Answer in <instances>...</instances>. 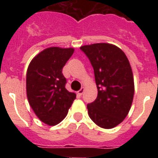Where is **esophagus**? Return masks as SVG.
<instances>
[{
	"label": "esophagus",
	"mask_w": 158,
	"mask_h": 158,
	"mask_svg": "<svg viewBox=\"0 0 158 158\" xmlns=\"http://www.w3.org/2000/svg\"><path fill=\"white\" fill-rule=\"evenodd\" d=\"M84 90H85V89H84V88H82L80 90H79V91L77 92V94H78V95H79V96H81L82 94H84Z\"/></svg>",
	"instance_id": "esophagus-1"
}]
</instances>
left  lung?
<instances>
[{
	"mask_svg": "<svg viewBox=\"0 0 158 158\" xmlns=\"http://www.w3.org/2000/svg\"><path fill=\"white\" fill-rule=\"evenodd\" d=\"M94 67L96 100L87 105L89 117L99 127L112 129L130 111L135 83L130 61L120 48L110 43L80 47Z\"/></svg>",
	"mask_w": 158,
	"mask_h": 158,
	"instance_id": "obj_1",
	"label": "left lung"
}]
</instances>
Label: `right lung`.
<instances>
[{
    "label": "right lung",
    "instance_id": "obj_1",
    "mask_svg": "<svg viewBox=\"0 0 158 158\" xmlns=\"http://www.w3.org/2000/svg\"><path fill=\"white\" fill-rule=\"evenodd\" d=\"M74 49L52 47L42 51L28 64L26 92L28 103L38 119L56 125L64 120L76 94L65 89L62 69Z\"/></svg>",
    "mask_w": 158,
    "mask_h": 158
}]
</instances>
